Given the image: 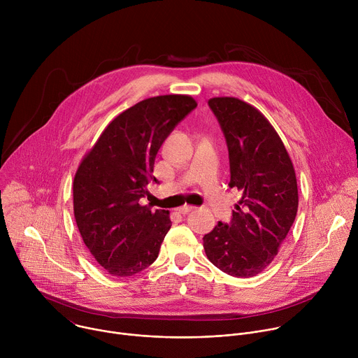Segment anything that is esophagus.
I'll return each instance as SVG.
<instances>
[{
    "instance_id": "obj_1",
    "label": "esophagus",
    "mask_w": 358,
    "mask_h": 358,
    "mask_svg": "<svg viewBox=\"0 0 358 358\" xmlns=\"http://www.w3.org/2000/svg\"><path fill=\"white\" fill-rule=\"evenodd\" d=\"M194 210V207L192 206H182V207H180L177 211L180 213V214H182V215H185V214H188V213H191Z\"/></svg>"
}]
</instances>
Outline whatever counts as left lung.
Listing matches in <instances>:
<instances>
[{
  "mask_svg": "<svg viewBox=\"0 0 358 358\" xmlns=\"http://www.w3.org/2000/svg\"><path fill=\"white\" fill-rule=\"evenodd\" d=\"M208 106L218 119L229 155V187L242 198L229 224L203 236L207 258L235 278L261 273L278 255L299 206L292 160L269 120L236 97H213Z\"/></svg>",
  "mask_w": 358,
  "mask_h": 358,
  "instance_id": "1",
  "label": "left lung"
}]
</instances>
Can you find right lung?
Masks as SVG:
<instances>
[{"label": "right lung", "instance_id": "1", "mask_svg": "<svg viewBox=\"0 0 358 358\" xmlns=\"http://www.w3.org/2000/svg\"><path fill=\"white\" fill-rule=\"evenodd\" d=\"M196 108L187 94L138 101L120 113L83 157L73 180V213L80 236L112 276H133L159 257L171 228L170 213L140 206L157 152L174 127Z\"/></svg>", "mask_w": 358, "mask_h": 358}]
</instances>
